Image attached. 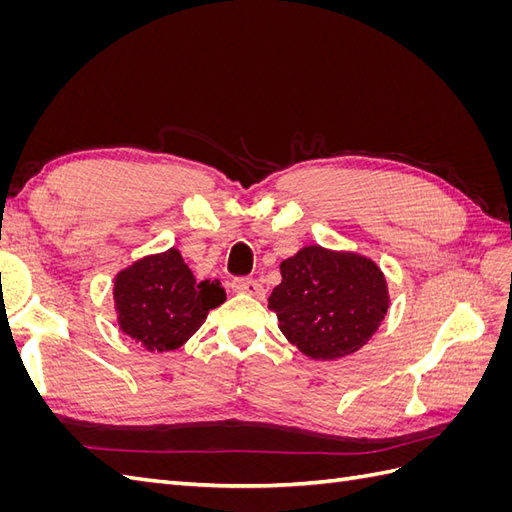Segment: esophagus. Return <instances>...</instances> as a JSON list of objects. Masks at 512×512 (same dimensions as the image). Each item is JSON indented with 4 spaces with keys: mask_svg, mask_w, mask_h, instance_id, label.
Instances as JSON below:
<instances>
[{
    "mask_svg": "<svg viewBox=\"0 0 512 512\" xmlns=\"http://www.w3.org/2000/svg\"><path fill=\"white\" fill-rule=\"evenodd\" d=\"M230 286H232V290H235V292L252 294V297H256V299L265 297V288H262L260 282L252 280V277H235V280H232Z\"/></svg>",
    "mask_w": 512,
    "mask_h": 512,
    "instance_id": "34e87169",
    "label": "esophagus"
}]
</instances>
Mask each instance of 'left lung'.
Returning <instances> with one entry per match:
<instances>
[{
    "instance_id": "1",
    "label": "left lung",
    "mask_w": 512,
    "mask_h": 512,
    "mask_svg": "<svg viewBox=\"0 0 512 512\" xmlns=\"http://www.w3.org/2000/svg\"><path fill=\"white\" fill-rule=\"evenodd\" d=\"M269 297L280 331L314 361H335L363 348L389 309V288L374 260L305 245L282 265Z\"/></svg>"
}]
</instances>
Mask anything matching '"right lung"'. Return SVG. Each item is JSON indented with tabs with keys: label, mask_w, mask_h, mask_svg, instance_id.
Masks as SVG:
<instances>
[{
	"label": "right lung",
	"mask_w": 512,
	"mask_h": 512,
	"mask_svg": "<svg viewBox=\"0 0 512 512\" xmlns=\"http://www.w3.org/2000/svg\"><path fill=\"white\" fill-rule=\"evenodd\" d=\"M119 329L149 352L183 346L207 320L209 309L226 301L220 282H196L179 250L145 256L115 277Z\"/></svg>",
	"instance_id": "1"
}]
</instances>
